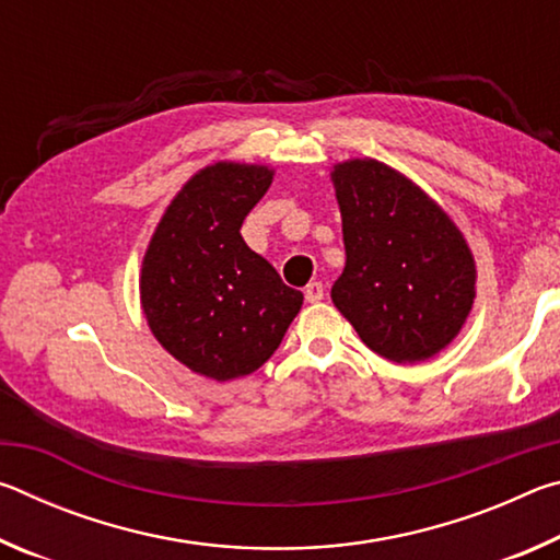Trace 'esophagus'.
<instances>
[{
    "mask_svg": "<svg viewBox=\"0 0 560 560\" xmlns=\"http://www.w3.org/2000/svg\"><path fill=\"white\" fill-rule=\"evenodd\" d=\"M303 293H306L308 303H318V301H324L326 289H324V283H320V281H311Z\"/></svg>",
    "mask_w": 560,
    "mask_h": 560,
    "instance_id": "obj_1",
    "label": "esophagus"
}]
</instances>
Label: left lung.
I'll return each mask as SVG.
<instances>
[{
  "mask_svg": "<svg viewBox=\"0 0 560 560\" xmlns=\"http://www.w3.org/2000/svg\"><path fill=\"white\" fill-rule=\"evenodd\" d=\"M346 269L336 308L373 353L420 363L459 334L474 303V259L462 232L420 187L377 160L334 170Z\"/></svg>",
  "mask_w": 560,
  "mask_h": 560,
  "instance_id": "1",
  "label": "left lung"
}]
</instances>
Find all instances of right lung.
I'll use <instances>...</instances> for the list:
<instances>
[{"label":"right lung","instance_id":"obj_1","mask_svg":"<svg viewBox=\"0 0 560 560\" xmlns=\"http://www.w3.org/2000/svg\"><path fill=\"white\" fill-rule=\"evenodd\" d=\"M271 170L217 163L179 189L150 240L140 277L148 326L189 371L232 381L261 368L296 318L303 293L242 240Z\"/></svg>","mask_w":560,"mask_h":560}]
</instances>
